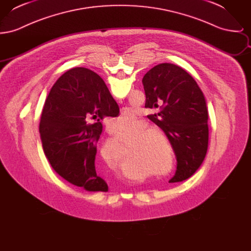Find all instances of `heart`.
Returning a JSON list of instances; mask_svg holds the SVG:
<instances>
[{"label": "heart", "mask_w": 251, "mask_h": 251, "mask_svg": "<svg viewBox=\"0 0 251 251\" xmlns=\"http://www.w3.org/2000/svg\"><path fill=\"white\" fill-rule=\"evenodd\" d=\"M128 89V87H127ZM139 118L130 109L122 111L120 116L113 121V127L115 131H123L128 130L131 125L138 122ZM164 140L169 147L168 137L166 132L158 128H148L139 131L132 136L131 146H134L136 152L142 155L148 163L149 171L158 177H165L171 173L172 167H168V152L167 147L163 143ZM120 149V147H118ZM104 161L108 164L105 157ZM120 172L124 177L131 174L130 169L127 166H120Z\"/></svg>", "instance_id": "1"}]
</instances>
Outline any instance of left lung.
<instances>
[{
    "label": "left lung",
    "instance_id": "left-lung-1",
    "mask_svg": "<svg viewBox=\"0 0 251 251\" xmlns=\"http://www.w3.org/2000/svg\"><path fill=\"white\" fill-rule=\"evenodd\" d=\"M142 83L145 107L158 110L148 118L166 132L177 157V170L169 182L188 179L208 150V109L202 91L190 74L170 63L150 70Z\"/></svg>",
    "mask_w": 251,
    "mask_h": 251
}]
</instances>
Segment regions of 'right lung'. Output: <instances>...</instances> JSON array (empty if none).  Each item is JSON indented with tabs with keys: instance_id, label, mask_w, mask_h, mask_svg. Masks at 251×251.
Returning <instances> with one entry per match:
<instances>
[{
	"instance_id": "obj_1",
	"label": "right lung",
	"mask_w": 251,
	"mask_h": 251,
	"mask_svg": "<svg viewBox=\"0 0 251 251\" xmlns=\"http://www.w3.org/2000/svg\"><path fill=\"white\" fill-rule=\"evenodd\" d=\"M120 108L103 80L85 68L65 72L51 87L39 123L43 151L63 179L86 191L107 192L95 168L101 121Z\"/></svg>"
}]
</instances>
